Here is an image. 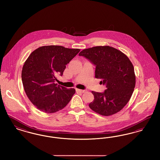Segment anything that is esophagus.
<instances>
[{
    "instance_id": "obj_1",
    "label": "esophagus",
    "mask_w": 160,
    "mask_h": 160,
    "mask_svg": "<svg viewBox=\"0 0 160 160\" xmlns=\"http://www.w3.org/2000/svg\"><path fill=\"white\" fill-rule=\"evenodd\" d=\"M76 90L77 92H81V93H83V92H85V90H82V89H76Z\"/></svg>"
}]
</instances>
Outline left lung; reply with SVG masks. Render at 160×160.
Segmentation results:
<instances>
[{"mask_svg":"<svg viewBox=\"0 0 160 160\" xmlns=\"http://www.w3.org/2000/svg\"><path fill=\"white\" fill-rule=\"evenodd\" d=\"M78 55L95 66V77L106 87L103 92H92L94 99L89 107L106 116L121 110L131 98L136 84L134 69L128 58L109 46L84 49Z\"/></svg>","mask_w":160,"mask_h":160,"instance_id":"obj_1","label":"left lung"}]
</instances>
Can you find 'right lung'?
<instances>
[{
	"instance_id": "right-lung-1",
	"label": "right lung",
	"mask_w": 160,
	"mask_h": 160,
	"mask_svg": "<svg viewBox=\"0 0 160 160\" xmlns=\"http://www.w3.org/2000/svg\"><path fill=\"white\" fill-rule=\"evenodd\" d=\"M80 49L60 46L39 47L24 62L22 71L24 89L32 103L39 110L52 113L66 106L76 91L54 83L62 76L67 65Z\"/></svg>"
}]
</instances>
